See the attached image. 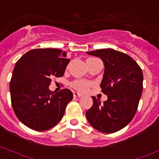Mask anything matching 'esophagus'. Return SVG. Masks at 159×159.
Wrapping results in <instances>:
<instances>
[{
  "mask_svg": "<svg viewBox=\"0 0 159 159\" xmlns=\"http://www.w3.org/2000/svg\"><path fill=\"white\" fill-rule=\"evenodd\" d=\"M81 96H82V94L78 93V92H75V93H74V97H75V98H80V97Z\"/></svg>",
  "mask_w": 159,
  "mask_h": 159,
  "instance_id": "1",
  "label": "esophagus"
}]
</instances>
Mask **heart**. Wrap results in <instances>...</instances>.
I'll list each match as a JSON object with an SVG mask.
<instances>
[{"label": "heart", "instance_id": "heart-1", "mask_svg": "<svg viewBox=\"0 0 159 159\" xmlns=\"http://www.w3.org/2000/svg\"><path fill=\"white\" fill-rule=\"evenodd\" d=\"M72 86L76 89H78V90L85 91L88 89L89 84L87 82H84V81L76 80L72 83Z\"/></svg>", "mask_w": 159, "mask_h": 159}]
</instances>
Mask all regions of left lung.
I'll return each mask as SVG.
<instances>
[{"label": "left lung", "mask_w": 159, "mask_h": 159, "mask_svg": "<svg viewBox=\"0 0 159 159\" xmlns=\"http://www.w3.org/2000/svg\"><path fill=\"white\" fill-rule=\"evenodd\" d=\"M86 53L100 58L104 63L100 87L108 96L103 104L92 97L93 105L86 111V118L100 132H117L129 124L137 111L143 91L142 70L130 56L113 49Z\"/></svg>", "instance_id": "1"}]
</instances>
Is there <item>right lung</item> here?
<instances>
[{"label":"right lung","mask_w":159,"mask_h":159,"mask_svg":"<svg viewBox=\"0 0 159 159\" xmlns=\"http://www.w3.org/2000/svg\"><path fill=\"white\" fill-rule=\"evenodd\" d=\"M66 51L35 49L16 63L10 82L11 104L16 117L31 129L45 131L55 126L64 116L73 93L64 89L53 93L51 78L61 77L68 66Z\"/></svg>","instance_id":"1"}]
</instances>
